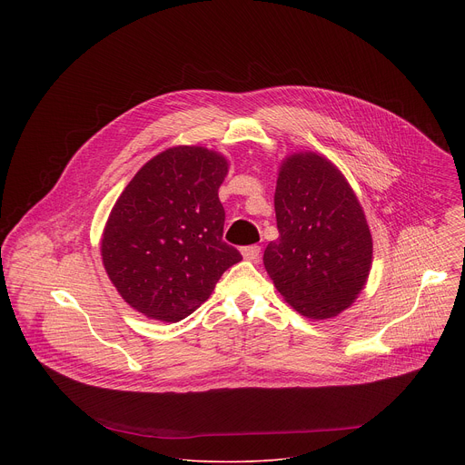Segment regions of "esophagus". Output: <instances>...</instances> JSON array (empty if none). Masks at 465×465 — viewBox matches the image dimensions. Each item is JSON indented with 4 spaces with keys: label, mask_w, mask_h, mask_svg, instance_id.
<instances>
[{
    "label": "esophagus",
    "mask_w": 465,
    "mask_h": 465,
    "mask_svg": "<svg viewBox=\"0 0 465 465\" xmlns=\"http://www.w3.org/2000/svg\"><path fill=\"white\" fill-rule=\"evenodd\" d=\"M241 255H242L246 261L255 262V261L259 259V255H261V248H259V246H244V248L241 250Z\"/></svg>",
    "instance_id": "34e87169"
}]
</instances>
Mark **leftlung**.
Instances as JSON below:
<instances>
[{
	"instance_id": "obj_1",
	"label": "left lung",
	"mask_w": 465,
	"mask_h": 465,
	"mask_svg": "<svg viewBox=\"0 0 465 465\" xmlns=\"http://www.w3.org/2000/svg\"><path fill=\"white\" fill-rule=\"evenodd\" d=\"M274 210L280 237L262 255L274 287L305 318L339 316L366 287L373 261L357 193L329 158L296 151L280 163Z\"/></svg>"
}]
</instances>
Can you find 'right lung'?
Here are the masks:
<instances>
[{
	"label": "right lung",
	"instance_id": "right-lung-1",
	"mask_svg": "<svg viewBox=\"0 0 465 465\" xmlns=\"http://www.w3.org/2000/svg\"><path fill=\"white\" fill-rule=\"evenodd\" d=\"M228 169L219 151L176 145L151 158L123 189L101 235V257L132 309L180 322L242 259L223 241L219 187Z\"/></svg>",
	"mask_w": 465,
	"mask_h": 465
}]
</instances>
